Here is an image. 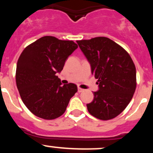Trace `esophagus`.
<instances>
[{
	"instance_id": "esophagus-1",
	"label": "esophagus",
	"mask_w": 153,
	"mask_h": 153,
	"mask_svg": "<svg viewBox=\"0 0 153 153\" xmlns=\"http://www.w3.org/2000/svg\"><path fill=\"white\" fill-rule=\"evenodd\" d=\"M78 91L79 93H81V92H82V91H84V89H82L80 87H78Z\"/></svg>"
}]
</instances>
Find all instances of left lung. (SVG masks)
<instances>
[{
	"label": "left lung",
	"mask_w": 153,
	"mask_h": 153,
	"mask_svg": "<svg viewBox=\"0 0 153 153\" xmlns=\"http://www.w3.org/2000/svg\"><path fill=\"white\" fill-rule=\"evenodd\" d=\"M79 47L98 79L99 90L87 104L89 113L101 120L115 118L126 108L137 85L136 68L129 53L113 40L104 37L78 40Z\"/></svg>",
	"instance_id": "obj_1"
}]
</instances>
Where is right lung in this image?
<instances>
[{"label":"right lung","mask_w":153,"mask_h":153,"mask_svg":"<svg viewBox=\"0 0 153 153\" xmlns=\"http://www.w3.org/2000/svg\"><path fill=\"white\" fill-rule=\"evenodd\" d=\"M78 45L52 36L41 37L28 45L18 59L16 82L23 103L39 118L51 120L65 111L78 91L74 83L62 85L56 75Z\"/></svg>","instance_id":"1"}]
</instances>
